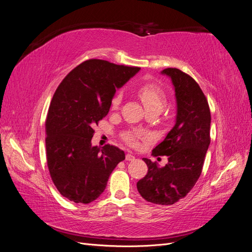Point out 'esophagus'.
I'll use <instances>...</instances> for the list:
<instances>
[{
	"instance_id": "1",
	"label": "esophagus",
	"mask_w": 252,
	"mask_h": 252,
	"mask_svg": "<svg viewBox=\"0 0 252 252\" xmlns=\"http://www.w3.org/2000/svg\"><path fill=\"white\" fill-rule=\"evenodd\" d=\"M134 156H132V155H130V154H127L126 155V159L127 161H134Z\"/></svg>"
}]
</instances>
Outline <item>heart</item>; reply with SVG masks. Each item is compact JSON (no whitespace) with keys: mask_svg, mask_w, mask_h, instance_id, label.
I'll list each match as a JSON object with an SVG mask.
<instances>
[{"mask_svg":"<svg viewBox=\"0 0 252 252\" xmlns=\"http://www.w3.org/2000/svg\"><path fill=\"white\" fill-rule=\"evenodd\" d=\"M136 94H138L139 97L144 105L145 109L147 111L159 109L162 110L164 107V104L166 102V96L162 88H159L156 84H143L138 89H136ZM121 103V95H117L113 97L111 102L112 108H117L119 104ZM125 141L129 145H136V139L135 136L131 133H127L125 135Z\"/></svg>","mask_w":252,"mask_h":252,"instance_id":"obj_1","label":"heart"}]
</instances>
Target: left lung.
I'll list each match as a JSON object with an SVG mask.
<instances>
[{
    "label": "left lung",
    "mask_w": 252,
    "mask_h": 252,
    "mask_svg": "<svg viewBox=\"0 0 252 252\" xmlns=\"http://www.w3.org/2000/svg\"><path fill=\"white\" fill-rule=\"evenodd\" d=\"M161 74L171 80L177 114L174 126L152 156H167L168 163L159 167L144 158L148 172L136 188L152 204L173 205L187 195L200 178L210 144L211 117L206 96L190 75L178 68H167Z\"/></svg>",
    "instance_id": "obj_1"
}]
</instances>
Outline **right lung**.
<instances>
[{"mask_svg":"<svg viewBox=\"0 0 252 252\" xmlns=\"http://www.w3.org/2000/svg\"><path fill=\"white\" fill-rule=\"evenodd\" d=\"M140 69L88 60L68 73L53 94L46 119L47 165L53 184L68 200H96L125 159L124 151L112 145L91 146L93 126L107 116L116 91Z\"/></svg>","mask_w":252,"mask_h":252,"instance_id":"add662e5","label":"right lung"}]
</instances>
